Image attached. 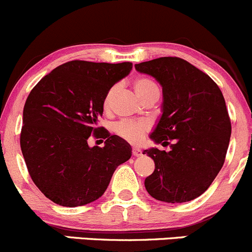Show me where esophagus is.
Returning a JSON list of instances; mask_svg holds the SVG:
<instances>
[{
	"label": "esophagus",
	"instance_id": "1",
	"mask_svg": "<svg viewBox=\"0 0 252 252\" xmlns=\"http://www.w3.org/2000/svg\"><path fill=\"white\" fill-rule=\"evenodd\" d=\"M132 155H133V157H141L142 150L139 149V148H133V149H132Z\"/></svg>",
	"mask_w": 252,
	"mask_h": 252
}]
</instances>
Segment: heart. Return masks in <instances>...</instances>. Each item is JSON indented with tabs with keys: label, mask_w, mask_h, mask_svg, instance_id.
Here are the masks:
<instances>
[{
	"label": "heart",
	"mask_w": 252,
	"mask_h": 252,
	"mask_svg": "<svg viewBox=\"0 0 252 252\" xmlns=\"http://www.w3.org/2000/svg\"><path fill=\"white\" fill-rule=\"evenodd\" d=\"M133 88L137 97L143 100V102L149 97H152V95L159 94V88L149 77H137L133 82ZM116 92H118V87L113 86L109 88L104 98H103V109L107 113L111 110ZM148 129H149V125L147 123H143V121H121L114 127V131L118 136L133 144L141 143L143 141Z\"/></svg>",
	"instance_id": "obj_1"
}]
</instances>
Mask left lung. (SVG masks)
<instances>
[{"mask_svg": "<svg viewBox=\"0 0 252 252\" xmlns=\"http://www.w3.org/2000/svg\"><path fill=\"white\" fill-rule=\"evenodd\" d=\"M162 86V115L150 138L170 152L144 150L155 170L145 178L148 193L165 203H186L211 186L224 164L232 125L224 98L207 74L178 57L136 64Z\"/></svg>", "mask_w": 252, "mask_h": 252, "instance_id": "obj_1", "label": "left lung"}]
</instances>
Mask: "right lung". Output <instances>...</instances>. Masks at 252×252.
I'll list each match as a JSON object with an SVG mask.
<instances>
[{
    "label": "right lung",
    "mask_w": 252,
    "mask_h": 252,
    "mask_svg": "<svg viewBox=\"0 0 252 252\" xmlns=\"http://www.w3.org/2000/svg\"><path fill=\"white\" fill-rule=\"evenodd\" d=\"M132 63L71 61L52 70L28 95L20 148L32 182L53 203L66 207L97 200L114 171L131 158V145L97 125L103 98ZM90 135L106 139L88 145Z\"/></svg>",
    "instance_id": "1"
}]
</instances>
